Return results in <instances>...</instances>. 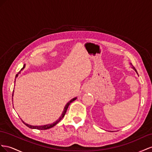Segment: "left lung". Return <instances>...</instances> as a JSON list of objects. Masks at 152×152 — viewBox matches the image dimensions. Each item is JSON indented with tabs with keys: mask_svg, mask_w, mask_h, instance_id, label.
<instances>
[{
	"mask_svg": "<svg viewBox=\"0 0 152 152\" xmlns=\"http://www.w3.org/2000/svg\"><path fill=\"white\" fill-rule=\"evenodd\" d=\"M132 69H134V71H136V72L137 73V71H136V68H135V67H134V66H132Z\"/></svg>",
	"mask_w": 152,
	"mask_h": 152,
	"instance_id": "8db88e82",
	"label": "left lung"
}]
</instances>
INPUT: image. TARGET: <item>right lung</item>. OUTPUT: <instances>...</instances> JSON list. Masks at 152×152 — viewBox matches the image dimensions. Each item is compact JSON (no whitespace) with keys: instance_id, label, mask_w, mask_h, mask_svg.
<instances>
[{"instance_id":"add662e5","label":"right lung","mask_w":152,"mask_h":152,"mask_svg":"<svg viewBox=\"0 0 152 152\" xmlns=\"http://www.w3.org/2000/svg\"><path fill=\"white\" fill-rule=\"evenodd\" d=\"M25 65H24L23 66V68L21 69V71H22L23 69L25 68ZM21 71L17 74V75H16V77H15V80H16V78L17 77H18V75L21 72ZM13 94H14V90H13V92H12V97H13ZM77 99V97H75V98H73L72 99H71V100L69 101V102H68L67 103V104L66 105V106H65V107H64V111H63V113H62V115L60 116V118L56 121V122H53V124H48V125H41V126H34V125H28V124H26V123H25L23 120H21L23 122V123L25 125H27V126L28 127H29V128H30V129H38V130H46V129H50V128H51V127H54L55 125H57L60 120H61L63 118H64V116H65V114H66V111H67V108H68V107H69V106L70 105V104L71 103V102H72L74 101H75L76 99Z\"/></svg>"}]
</instances>
